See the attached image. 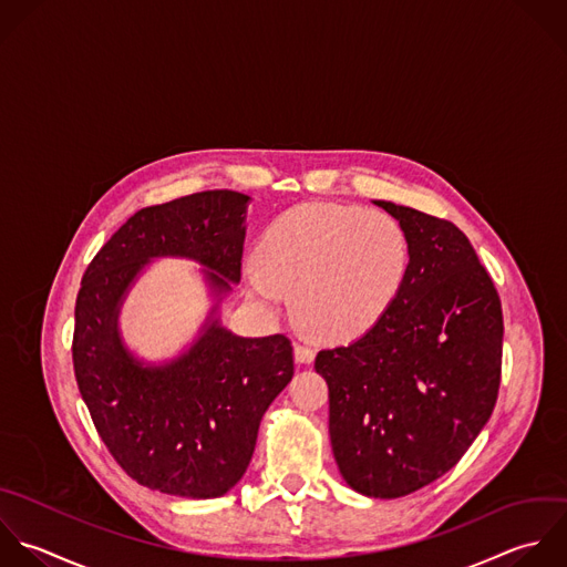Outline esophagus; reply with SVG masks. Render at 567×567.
<instances>
[{"label":"esophagus","mask_w":567,"mask_h":567,"mask_svg":"<svg viewBox=\"0 0 567 567\" xmlns=\"http://www.w3.org/2000/svg\"><path fill=\"white\" fill-rule=\"evenodd\" d=\"M293 353H296V360L300 364H311L313 358H316V351L309 347V344H296L293 347Z\"/></svg>","instance_id":"obj_1"}]
</instances>
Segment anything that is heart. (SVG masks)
I'll use <instances>...</instances> for the list:
<instances>
[{
	"mask_svg": "<svg viewBox=\"0 0 567 567\" xmlns=\"http://www.w3.org/2000/svg\"><path fill=\"white\" fill-rule=\"evenodd\" d=\"M409 269L400 223L378 209L305 203L265 231L245 269L251 298L276 307L293 289L298 320L313 333L347 340L369 331L391 307Z\"/></svg>",
	"mask_w": 567,
	"mask_h": 567,
	"instance_id": "heart-1",
	"label": "heart"
}]
</instances>
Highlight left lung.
Returning <instances> with one entry per match:
<instances>
[{"instance_id": "obj_1", "label": "left lung", "mask_w": 567, "mask_h": 567, "mask_svg": "<svg viewBox=\"0 0 567 567\" xmlns=\"http://www.w3.org/2000/svg\"><path fill=\"white\" fill-rule=\"evenodd\" d=\"M400 220L409 269L386 313L355 342L324 349L329 433L347 484L406 497L446 475L493 415L504 351L495 282L446 218L378 200Z\"/></svg>"}]
</instances>
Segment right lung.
<instances>
[{"label": "right lung", "instance_id": "add662e5", "mask_svg": "<svg viewBox=\"0 0 567 567\" xmlns=\"http://www.w3.org/2000/svg\"><path fill=\"white\" fill-rule=\"evenodd\" d=\"M249 196L207 189L130 216L87 265L74 305L79 393L114 462L141 486L187 499L225 495L247 471L258 426L293 378L282 333L238 338L214 320L176 362L141 367L121 344L118 302L154 256H187L218 293L243 271Z\"/></svg>", "mask_w": 567, "mask_h": 567}]
</instances>
